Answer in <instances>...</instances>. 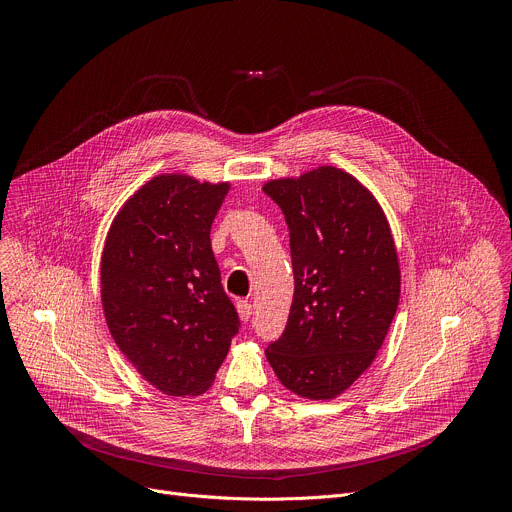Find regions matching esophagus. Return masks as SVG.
<instances>
[{"mask_svg":"<svg viewBox=\"0 0 512 512\" xmlns=\"http://www.w3.org/2000/svg\"><path fill=\"white\" fill-rule=\"evenodd\" d=\"M237 312H239V318L243 322H249V318H251V304L247 300H239L237 302Z\"/></svg>","mask_w":512,"mask_h":512,"instance_id":"34e87169","label":"esophagus"}]
</instances>
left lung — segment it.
<instances>
[{
  "label": "left lung",
  "instance_id": "left-lung-1",
  "mask_svg": "<svg viewBox=\"0 0 512 512\" xmlns=\"http://www.w3.org/2000/svg\"><path fill=\"white\" fill-rule=\"evenodd\" d=\"M294 265V302L265 356L285 389L334 399L367 371L395 318L401 269L387 216L354 176L320 166L271 180Z\"/></svg>",
  "mask_w": 512,
  "mask_h": 512
}]
</instances>
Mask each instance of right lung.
<instances>
[{"mask_svg": "<svg viewBox=\"0 0 512 512\" xmlns=\"http://www.w3.org/2000/svg\"><path fill=\"white\" fill-rule=\"evenodd\" d=\"M229 188L156 176L123 204L107 233L101 300L109 332L137 373L172 397L210 387L241 326L210 247Z\"/></svg>", "mask_w": 512, "mask_h": 512, "instance_id": "right-lung-1", "label": "right lung"}]
</instances>
